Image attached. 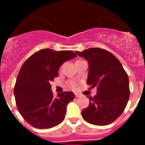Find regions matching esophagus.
<instances>
[{"label": "esophagus", "instance_id": "obj_1", "mask_svg": "<svg viewBox=\"0 0 145 145\" xmlns=\"http://www.w3.org/2000/svg\"><path fill=\"white\" fill-rule=\"evenodd\" d=\"M75 96L76 97H81V95L78 94V93H75Z\"/></svg>", "mask_w": 145, "mask_h": 145}]
</instances>
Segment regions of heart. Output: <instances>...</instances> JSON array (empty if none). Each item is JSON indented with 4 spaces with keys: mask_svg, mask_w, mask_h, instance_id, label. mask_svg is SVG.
<instances>
[{
    "mask_svg": "<svg viewBox=\"0 0 145 145\" xmlns=\"http://www.w3.org/2000/svg\"><path fill=\"white\" fill-rule=\"evenodd\" d=\"M71 86H72L73 87H74V86H75V85H74V83H71Z\"/></svg>",
    "mask_w": 145,
    "mask_h": 145,
    "instance_id": "heart-1",
    "label": "heart"
}]
</instances>
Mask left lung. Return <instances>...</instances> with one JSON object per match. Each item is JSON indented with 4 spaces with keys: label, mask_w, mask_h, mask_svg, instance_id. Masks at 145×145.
Returning a JSON list of instances; mask_svg holds the SVG:
<instances>
[{
    "label": "left lung",
    "mask_w": 145,
    "mask_h": 145,
    "mask_svg": "<svg viewBox=\"0 0 145 145\" xmlns=\"http://www.w3.org/2000/svg\"><path fill=\"white\" fill-rule=\"evenodd\" d=\"M76 52L88 63L87 84L97 88L96 95L87 96L90 103L82 111V116L93 125L110 124L123 113L129 100L128 74L117 58L106 50L95 48Z\"/></svg>",
    "instance_id": "obj_1"
}]
</instances>
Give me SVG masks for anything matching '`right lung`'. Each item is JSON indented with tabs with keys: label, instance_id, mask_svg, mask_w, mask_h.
I'll return each instance as SVG.
<instances>
[{
	"label": "right lung",
	"instance_id": "1",
	"mask_svg": "<svg viewBox=\"0 0 145 145\" xmlns=\"http://www.w3.org/2000/svg\"><path fill=\"white\" fill-rule=\"evenodd\" d=\"M77 55L69 50L37 51L23 64L16 81L14 95L20 114L39 129H48L63 121L67 106L75 97L72 92L54 97L50 81L58 76L59 67Z\"/></svg>",
	"mask_w": 145,
	"mask_h": 145
}]
</instances>
